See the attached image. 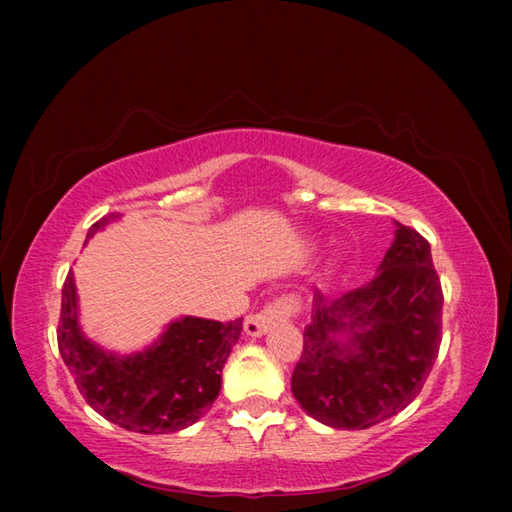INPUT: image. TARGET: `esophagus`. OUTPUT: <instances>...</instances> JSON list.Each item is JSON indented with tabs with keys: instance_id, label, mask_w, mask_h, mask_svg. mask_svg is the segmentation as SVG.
Here are the masks:
<instances>
[{
	"instance_id": "34e87169",
	"label": "esophagus",
	"mask_w": 512,
	"mask_h": 512,
	"mask_svg": "<svg viewBox=\"0 0 512 512\" xmlns=\"http://www.w3.org/2000/svg\"><path fill=\"white\" fill-rule=\"evenodd\" d=\"M298 311H300L298 298H293V296L275 298L273 302H268V305L262 311H257V314H250L246 318L244 329H246V334H250V336H262L273 325L287 323V320L296 318Z\"/></svg>"
}]
</instances>
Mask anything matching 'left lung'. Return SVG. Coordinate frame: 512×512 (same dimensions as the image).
<instances>
[{"instance_id": "1", "label": "left lung", "mask_w": 512, "mask_h": 512, "mask_svg": "<svg viewBox=\"0 0 512 512\" xmlns=\"http://www.w3.org/2000/svg\"><path fill=\"white\" fill-rule=\"evenodd\" d=\"M350 333L345 346L336 335ZM293 397L334 429H368L420 395L443 341V287L429 241L397 223L379 273L359 289L327 298L314 291Z\"/></svg>"}]
</instances>
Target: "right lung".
<instances>
[{"label": "right lung", "mask_w": 512, "mask_h": 512, "mask_svg": "<svg viewBox=\"0 0 512 512\" xmlns=\"http://www.w3.org/2000/svg\"><path fill=\"white\" fill-rule=\"evenodd\" d=\"M108 214L90 228L94 232ZM244 318L230 323L185 316L153 348L115 357L92 345L76 320L74 277L67 273L58 320V350L81 395L103 418L137 433H171L194 424L221 391V370L239 341Z\"/></svg>", "instance_id": "right-lung-1"}]
</instances>
